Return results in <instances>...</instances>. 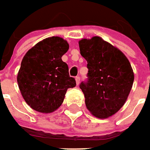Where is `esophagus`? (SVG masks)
<instances>
[{"mask_svg":"<svg viewBox=\"0 0 150 150\" xmlns=\"http://www.w3.org/2000/svg\"><path fill=\"white\" fill-rule=\"evenodd\" d=\"M75 80H76V83H77V85H78V84L80 83V77H75Z\"/></svg>","mask_w":150,"mask_h":150,"instance_id":"esophagus-1","label":"esophagus"}]
</instances>
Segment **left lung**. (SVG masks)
Here are the masks:
<instances>
[{"instance_id": "1", "label": "left lung", "mask_w": 150, "mask_h": 150, "mask_svg": "<svg viewBox=\"0 0 150 150\" xmlns=\"http://www.w3.org/2000/svg\"><path fill=\"white\" fill-rule=\"evenodd\" d=\"M78 44L88 68L87 82L80 84L86 106L97 118H108L127 100L133 86V69L126 56L101 37L82 39Z\"/></svg>"}]
</instances>
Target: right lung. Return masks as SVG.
<instances>
[{"instance_id": "right-lung-1", "label": "right lung", "mask_w": 150, "mask_h": 150, "mask_svg": "<svg viewBox=\"0 0 150 150\" xmlns=\"http://www.w3.org/2000/svg\"><path fill=\"white\" fill-rule=\"evenodd\" d=\"M69 49L63 38H46L32 47L24 56L17 82L24 100L33 110L50 113L62 105L68 88L76 81L68 73L62 56Z\"/></svg>"}]
</instances>
